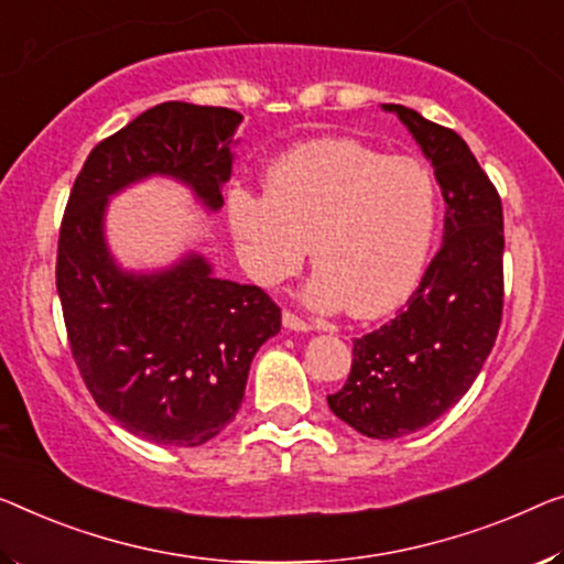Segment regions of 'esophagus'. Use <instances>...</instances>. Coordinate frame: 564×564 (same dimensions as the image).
<instances>
[{
	"mask_svg": "<svg viewBox=\"0 0 564 564\" xmlns=\"http://www.w3.org/2000/svg\"><path fill=\"white\" fill-rule=\"evenodd\" d=\"M283 326H285V329H293V332H311V324L306 322V318L296 316L289 308L283 311Z\"/></svg>",
	"mask_w": 564,
	"mask_h": 564,
	"instance_id": "obj_1",
	"label": "esophagus"
}]
</instances>
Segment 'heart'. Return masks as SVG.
<instances>
[{"instance_id": "heart-1", "label": "heart", "mask_w": 564, "mask_h": 564, "mask_svg": "<svg viewBox=\"0 0 564 564\" xmlns=\"http://www.w3.org/2000/svg\"><path fill=\"white\" fill-rule=\"evenodd\" d=\"M230 228L248 273L279 285L308 253L318 265L306 299L347 301L377 316L408 299L423 273L438 215L433 174L413 156H384L355 139H316L268 166L265 195L232 189Z\"/></svg>"}]
</instances>
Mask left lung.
<instances>
[{"instance_id":"1","label":"left lung","mask_w":564,"mask_h":564,"mask_svg":"<svg viewBox=\"0 0 564 564\" xmlns=\"http://www.w3.org/2000/svg\"><path fill=\"white\" fill-rule=\"evenodd\" d=\"M431 159L445 199L443 246L390 324L355 339L332 413L367 438H400L464 398L491 355L503 308V213L489 176L453 129L384 104Z\"/></svg>"}]
</instances>
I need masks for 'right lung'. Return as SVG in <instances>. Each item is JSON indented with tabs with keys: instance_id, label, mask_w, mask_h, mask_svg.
<instances>
[{
	"instance_id": "right-lung-1",
	"label": "right lung",
	"mask_w": 564,
	"mask_h": 564,
	"mask_svg": "<svg viewBox=\"0 0 564 564\" xmlns=\"http://www.w3.org/2000/svg\"><path fill=\"white\" fill-rule=\"evenodd\" d=\"M240 121L230 108L159 104L94 147L67 197L55 279L73 359L96 405L156 445L192 448L230 423L281 308L258 285L215 279L195 253L170 271L123 273L104 240L106 202L166 174L223 207Z\"/></svg>"
}]
</instances>
